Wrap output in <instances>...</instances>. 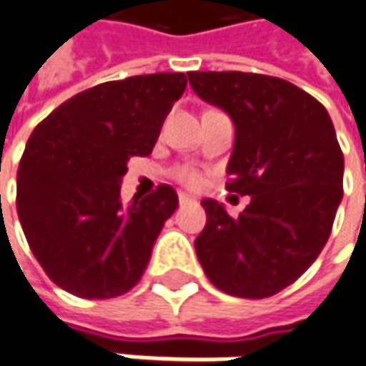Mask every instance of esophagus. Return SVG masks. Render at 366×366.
Returning <instances> with one entry per match:
<instances>
[{
	"label": "esophagus",
	"instance_id": "34e87169",
	"mask_svg": "<svg viewBox=\"0 0 366 366\" xmlns=\"http://www.w3.org/2000/svg\"><path fill=\"white\" fill-rule=\"evenodd\" d=\"M178 200H180V204H188V202H192V198H190V196H188V194H184V192L178 194Z\"/></svg>",
	"mask_w": 366,
	"mask_h": 366
}]
</instances>
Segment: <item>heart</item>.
<instances>
[{"instance_id":"obj_1","label":"heart","mask_w":366,"mask_h":366,"mask_svg":"<svg viewBox=\"0 0 366 366\" xmlns=\"http://www.w3.org/2000/svg\"><path fill=\"white\" fill-rule=\"evenodd\" d=\"M174 178L188 188H200L204 182V174L200 168H196L194 164H182L174 170Z\"/></svg>"}]
</instances>
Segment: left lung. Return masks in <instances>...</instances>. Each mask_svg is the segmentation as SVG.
<instances>
[{
	"label": "left lung",
	"instance_id": "8db88e82",
	"mask_svg": "<svg viewBox=\"0 0 366 366\" xmlns=\"http://www.w3.org/2000/svg\"><path fill=\"white\" fill-rule=\"evenodd\" d=\"M188 79L234 122L226 190L250 196L236 218L202 200L198 260L226 295L272 297L305 274L329 240L345 170L335 126L319 99L287 79L246 71H190Z\"/></svg>",
	"mask_w": 366,
	"mask_h": 366
}]
</instances>
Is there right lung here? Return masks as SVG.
Segmentation results:
<instances>
[{
    "label": "right lung",
    "instance_id": "obj_1",
    "mask_svg": "<svg viewBox=\"0 0 366 366\" xmlns=\"http://www.w3.org/2000/svg\"><path fill=\"white\" fill-rule=\"evenodd\" d=\"M186 81L174 71L98 84L31 132L17 170V214L37 262L59 288L102 300L140 282L178 194L160 184L124 206L120 182L130 158L152 154Z\"/></svg>",
    "mask_w": 366,
    "mask_h": 366
}]
</instances>
